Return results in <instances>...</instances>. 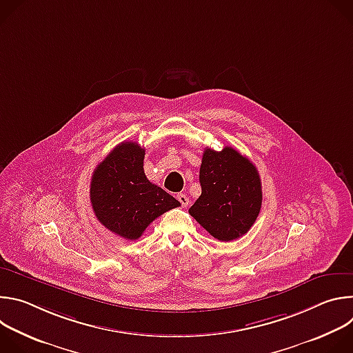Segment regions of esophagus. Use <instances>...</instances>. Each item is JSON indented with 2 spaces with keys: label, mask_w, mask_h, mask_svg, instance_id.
<instances>
[{
  "label": "esophagus",
  "mask_w": 353,
  "mask_h": 353,
  "mask_svg": "<svg viewBox=\"0 0 353 353\" xmlns=\"http://www.w3.org/2000/svg\"><path fill=\"white\" fill-rule=\"evenodd\" d=\"M177 199L180 201V204H181V207H183V208H187V207H188V204H190V199H188V196H187L185 194H183V192L177 194Z\"/></svg>",
  "instance_id": "esophagus-1"
}]
</instances>
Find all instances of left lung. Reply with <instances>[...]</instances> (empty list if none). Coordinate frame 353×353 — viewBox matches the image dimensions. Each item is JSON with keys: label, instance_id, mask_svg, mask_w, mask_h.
<instances>
[{"label": "left lung", "instance_id": "obj_1", "mask_svg": "<svg viewBox=\"0 0 353 353\" xmlns=\"http://www.w3.org/2000/svg\"><path fill=\"white\" fill-rule=\"evenodd\" d=\"M201 195L190 215L211 236L230 241L254 225L263 203L257 168L232 146L205 148L199 168Z\"/></svg>", "mask_w": 353, "mask_h": 353}]
</instances>
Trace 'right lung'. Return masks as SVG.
Returning <instances> with one entry per match:
<instances>
[{
	"mask_svg": "<svg viewBox=\"0 0 353 353\" xmlns=\"http://www.w3.org/2000/svg\"><path fill=\"white\" fill-rule=\"evenodd\" d=\"M143 158L141 145L121 142L92 174L90 203L97 221L127 240L139 239L149 223L180 207L176 198L146 179Z\"/></svg>",
	"mask_w": 353,
	"mask_h": 353,
	"instance_id": "right-lung-1",
	"label": "right lung"
}]
</instances>
